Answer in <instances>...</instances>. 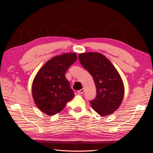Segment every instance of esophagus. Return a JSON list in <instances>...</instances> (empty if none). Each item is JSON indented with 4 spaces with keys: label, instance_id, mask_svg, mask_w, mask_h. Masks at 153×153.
Returning a JSON list of instances; mask_svg holds the SVG:
<instances>
[{
    "label": "esophagus",
    "instance_id": "1",
    "mask_svg": "<svg viewBox=\"0 0 153 153\" xmlns=\"http://www.w3.org/2000/svg\"><path fill=\"white\" fill-rule=\"evenodd\" d=\"M83 92H84V89H80L79 91H77V93H78L79 94H82Z\"/></svg>",
    "mask_w": 153,
    "mask_h": 153
}]
</instances>
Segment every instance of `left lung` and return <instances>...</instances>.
<instances>
[{
  "mask_svg": "<svg viewBox=\"0 0 153 153\" xmlns=\"http://www.w3.org/2000/svg\"><path fill=\"white\" fill-rule=\"evenodd\" d=\"M81 64L91 75L97 96L90 103L102 116L110 115L118 108L124 95V86L118 71L104 55L98 53L79 54Z\"/></svg>",
  "mask_w": 153,
  "mask_h": 153,
  "instance_id": "8db88e82",
  "label": "left lung"
}]
</instances>
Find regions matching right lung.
Returning <instances> with one entry per match:
<instances>
[{"mask_svg":"<svg viewBox=\"0 0 153 153\" xmlns=\"http://www.w3.org/2000/svg\"><path fill=\"white\" fill-rule=\"evenodd\" d=\"M76 60V53L63 54L51 58L39 70L32 84V95L41 111L54 115L74 98V91L65 74Z\"/></svg>","mask_w":153,"mask_h":153,"instance_id":"right-lung-1","label":"right lung"}]
</instances>
